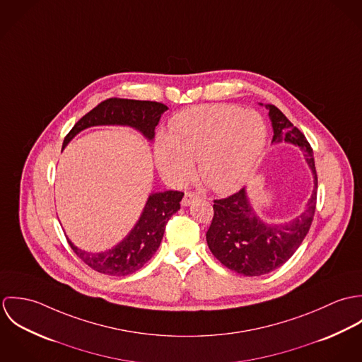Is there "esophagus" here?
<instances>
[{"label": "esophagus", "instance_id": "obj_1", "mask_svg": "<svg viewBox=\"0 0 362 362\" xmlns=\"http://www.w3.org/2000/svg\"><path fill=\"white\" fill-rule=\"evenodd\" d=\"M199 199V195L198 194H194V192H187L185 195H184V198H182V206H189V205H192L194 202H197Z\"/></svg>", "mask_w": 362, "mask_h": 362}]
</instances>
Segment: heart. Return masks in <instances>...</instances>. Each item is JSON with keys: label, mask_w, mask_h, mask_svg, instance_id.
<instances>
[{"label": "heart", "mask_w": 362, "mask_h": 362, "mask_svg": "<svg viewBox=\"0 0 362 362\" xmlns=\"http://www.w3.org/2000/svg\"><path fill=\"white\" fill-rule=\"evenodd\" d=\"M267 129L257 111L228 104L187 110L171 121V134L156 138L160 173L175 184L188 181L199 160V175L213 191L228 194L254 173Z\"/></svg>", "instance_id": "b5f03b06"}]
</instances>
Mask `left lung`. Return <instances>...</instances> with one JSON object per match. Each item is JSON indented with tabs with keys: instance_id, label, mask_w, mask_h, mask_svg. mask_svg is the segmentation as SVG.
Listing matches in <instances>:
<instances>
[{
	"instance_id": "obj_1",
	"label": "left lung",
	"mask_w": 362,
	"mask_h": 362,
	"mask_svg": "<svg viewBox=\"0 0 362 362\" xmlns=\"http://www.w3.org/2000/svg\"><path fill=\"white\" fill-rule=\"evenodd\" d=\"M264 107L273 128L272 144H290L304 152L313 175V191L303 213L284 223L263 221L250 202L247 188L214 201V216L206 233L209 250L226 267L244 276L270 273L291 258L310 231L316 207L317 177L308 141L276 105Z\"/></svg>"
}]
</instances>
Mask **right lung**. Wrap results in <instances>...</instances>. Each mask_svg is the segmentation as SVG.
Instances as JSON below:
<instances>
[{
	"label": "right lung",
	"instance_id": "add662e5",
	"mask_svg": "<svg viewBox=\"0 0 362 362\" xmlns=\"http://www.w3.org/2000/svg\"><path fill=\"white\" fill-rule=\"evenodd\" d=\"M168 107L156 102L108 99L83 115L65 136L62 151L83 129L98 125L131 127L145 139H155V129ZM184 194L178 191L153 192L149 195L139 220L122 241L102 252L83 251L68 240L74 252L93 270L108 276H128L139 270L155 255L170 217L180 210Z\"/></svg>",
	"mask_w": 362,
	"mask_h": 362
}]
</instances>
